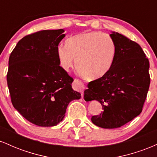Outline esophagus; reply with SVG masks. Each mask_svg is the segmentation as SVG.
Wrapping results in <instances>:
<instances>
[{"label":"esophagus","instance_id":"1","mask_svg":"<svg viewBox=\"0 0 157 157\" xmlns=\"http://www.w3.org/2000/svg\"><path fill=\"white\" fill-rule=\"evenodd\" d=\"M73 88L75 89L76 91H80V92L82 93L81 96H83L82 94V92H83L84 89H85V85L82 82H81L80 80H75L73 82Z\"/></svg>","mask_w":157,"mask_h":157}]
</instances>
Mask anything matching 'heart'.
Masks as SVG:
<instances>
[{"label": "heart", "mask_w": 157, "mask_h": 157, "mask_svg": "<svg viewBox=\"0 0 157 157\" xmlns=\"http://www.w3.org/2000/svg\"><path fill=\"white\" fill-rule=\"evenodd\" d=\"M60 66L65 70L75 65L80 75L88 80L105 77L112 68L117 46L109 36L101 32H82L66 40V46L57 51Z\"/></svg>", "instance_id": "b5f03b06"}]
</instances>
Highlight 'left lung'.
I'll return each mask as SVG.
<instances>
[{
  "label": "left lung",
  "mask_w": 157,
  "mask_h": 157,
  "mask_svg": "<svg viewBox=\"0 0 157 157\" xmlns=\"http://www.w3.org/2000/svg\"><path fill=\"white\" fill-rule=\"evenodd\" d=\"M110 37L117 46L113 65L105 77L90 82L84 91L88 101L97 100L103 111L91 117L102 128H117L140 115L149 86V61L138 44L118 32Z\"/></svg>",
  "instance_id": "8db88e82"
}]
</instances>
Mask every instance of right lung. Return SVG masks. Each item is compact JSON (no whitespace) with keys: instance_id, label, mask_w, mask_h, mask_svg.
<instances>
[{"instance_id":"1","label":"right lung","mask_w":157,"mask_h":157,"mask_svg":"<svg viewBox=\"0 0 157 157\" xmlns=\"http://www.w3.org/2000/svg\"><path fill=\"white\" fill-rule=\"evenodd\" d=\"M63 32V29L42 30L25 36L9 59L6 78L12 105L36 125H57L69 102L81 97L57 55Z\"/></svg>"}]
</instances>
